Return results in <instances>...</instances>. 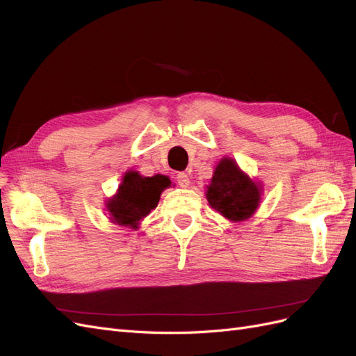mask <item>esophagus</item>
Listing matches in <instances>:
<instances>
[{"label": "esophagus", "mask_w": 356, "mask_h": 356, "mask_svg": "<svg viewBox=\"0 0 356 356\" xmlns=\"http://www.w3.org/2000/svg\"><path fill=\"white\" fill-rule=\"evenodd\" d=\"M177 181L181 187H188L190 184V178L186 172H179V174H177Z\"/></svg>", "instance_id": "34e87169"}]
</instances>
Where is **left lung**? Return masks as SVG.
<instances>
[{
    "mask_svg": "<svg viewBox=\"0 0 356 356\" xmlns=\"http://www.w3.org/2000/svg\"><path fill=\"white\" fill-rule=\"evenodd\" d=\"M260 188L229 157L215 168L207 199L211 207L232 221L250 218L260 203Z\"/></svg>",
    "mask_w": 356,
    "mask_h": 356,
    "instance_id": "obj_1",
    "label": "left lung"
}]
</instances>
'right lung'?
<instances>
[{
    "mask_svg": "<svg viewBox=\"0 0 356 356\" xmlns=\"http://www.w3.org/2000/svg\"><path fill=\"white\" fill-rule=\"evenodd\" d=\"M170 186V179L165 175L141 177L135 170L126 172L117 195L106 203L111 220L120 225L136 227L138 221L157 207L160 195Z\"/></svg>",
    "mask_w": 356,
    "mask_h": 356,
    "instance_id": "add662e5",
    "label": "right lung"
}]
</instances>
